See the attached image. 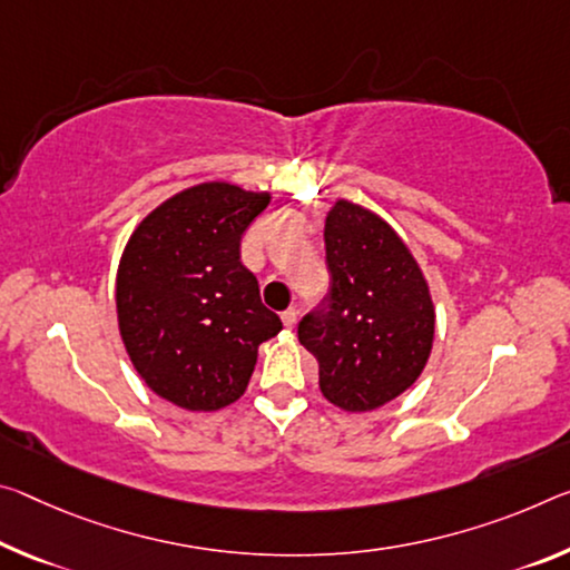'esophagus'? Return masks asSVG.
<instances>
[{"instance_id":"1","label":"esophagus","mask_w":570,"mask_h":570,"mask_svg":"<svg viewBox=\"0 0 570 570\" xmlns=\"http://www.w3.org/2000/svg\"><path fill=\"white\" fill-rule=\"evenodd\" d=\"M296 320H299V312H296L294 306H292V309H286V312L282 314V322H284L286 330H294V327H296Z\"/></svg>"}]
</instances>
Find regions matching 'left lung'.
<instances>
[{"label": "left lung", "mask_w": 570, "mask_h": 570, "mask_svg": "<svg viewBox=\"0 0 570 570\" xmlns=\"http://www.w3.org/2000/svg\"><path fill=\"white\" fill-rule=\"evenodd\" d=\"M330 294L299 322L320 391L350 413L375 411L419 381L436 332L429 282L381 215L337 200L324 220Z\"/></svg>", "instance_id": "8db88e82"}]
</instances>
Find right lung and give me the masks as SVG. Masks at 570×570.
Here are the masks:
<instances>
[{
  "instance_id": "add662e5",
  "label": "right lung",
  "mask_w": 570,
  "mask_h": 570,
  "mask_svg": "<svg viewBox=\"0 0 570 570\" xmlns=\"http://www.w3.org/2000/svg\"><path fill=\"white\" fill-rule=\"evenodd\" d=\"M268 193L203 183L144 218L121 253L116 314L124 347L159 399L218 411L246 393L258 345L282 332L240 264V238Z\"/></svg>"
}]
</instances>
